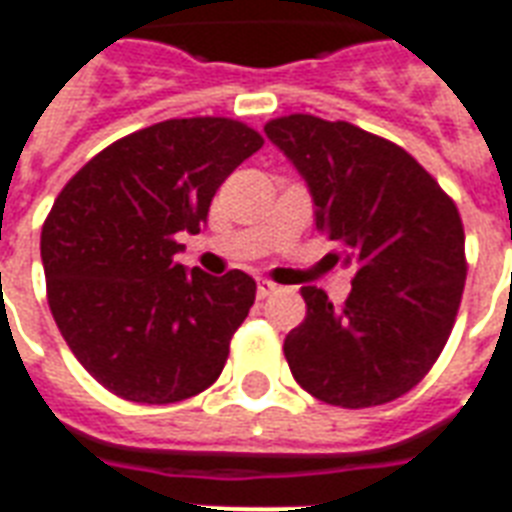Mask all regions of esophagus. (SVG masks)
I'll list each match as a JSON object with an SVG mask.
<instances>
[{
    "label": "esophagus",
    "instance_id": "obj_1",
    "mask_svg": "<svg viewBox=\"0 0 512 512\" xmlns=\"http://www.w3.org/2000/svg\"><path fill=\"white\" fill-rule=\"evenodd\" d=\"M276 290V285L271 282V279H260L257 282V298H266V295H271Z\"/></svg>",
    "mask_w": 512,
    "mask_h": 512
}]
</instances>
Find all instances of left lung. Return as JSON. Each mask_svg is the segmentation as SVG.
Segmentation results:
<instances>
[{
  "label": "left lung",
  "mask_w": 512,
  "mask_h": 512,
  "mask_svg": "<svg viewBox=\"0 0 512 512\" xmlns=\"http://www.w3.org/2000/svg\"><path fill=\"white\" fill-rule=\"evenodd\" d=\"M266 135L309 184L317 230L339 246L328 260L355 268L342 306L301 287L306 317L285 339L295 382L344 410L399 399L456 323L467 279L456 203L412 154L350 121L290 113Z\"/></svg>",
  "instance_id": "1"
}]
</instances>
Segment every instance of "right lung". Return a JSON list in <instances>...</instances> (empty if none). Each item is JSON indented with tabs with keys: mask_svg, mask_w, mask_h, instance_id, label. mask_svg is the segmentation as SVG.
I'll use <instances>...</instances> for the list:
<instances>
[{
	"mask_svg": "<svg viewBox=\"0 0 512 512\" xmlns=\"http://www.w3.org/2000/svg\"><path fill=\"white\" fill-rule=\"evenodd\" d=\"M260 146L244 121L168 119L111 143L64 184L40 236L45 290L64 342L102 388L173 404L217 382L255 279L187 274L173 257Z\"/></svg>",
	"mask_w": 512,
	"mask_h": 512,
	"instance_id": "right-lung-1",
	"label": "right lung"
}]
</instances>
